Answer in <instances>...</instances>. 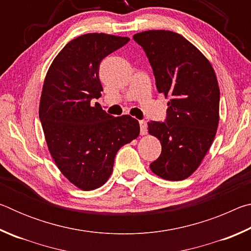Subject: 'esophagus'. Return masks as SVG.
<instances>
[{
  "label": "esophagus",
  "mask_w": 251,
  "mask_h": 251,
  "mask_svg": "<svg viewBox=\"0 0 251 251\" xmlns=\"http://www.w3.org/2000/svg\"><path fill=\"white\" fill-rule=\"evenodd\" d=\"M139 126H141V134L146 135L147 133V123L145 121L139 122Z\"/></svg>",
  "instance_id": "obj_1"
}]
</instances>
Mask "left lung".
<instances>
[{
  "mask_svg": "<svg viewBox=\"0 0 251 251\" xmlns=\"http://www.w3.org/2000/svg\"><path fill=\"white\" fill-rule=\"evenodd\" d=\"M167 103L166 122L148 123L161 154L151 171L166 180H182L201 166L217 133L219 86L208 58L180 34L151 29L137 33Z\"/></svg>",
  "mask_w": 251,
  "mask_h": 251,
  "instance_id": "left-lung-1",
  "label": "left lung"
}]
</instances>
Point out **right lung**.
Wrapping results in <instances>:
<instances>
[{
    "instance_id": "right-lung-1",
    "label": "right lung",
    "mask_w": 251,
    "mask_h": 251,
    "mask_svg": "<svg viewBox=\"0 0 251 251\" xmlns=\"http://www.w3.org/2000/svg\"><path fill=\"white\" fill-rule=\"evenodd\" d=\"M128 41L105 33L84 34L62 49L45 76L39 115L46 145L59 172L85 192L108 180L117 151L141 131L131 116L113 117L100 104L92 105L103 91L100 61Z\"/></svg>"
}]
</instances>
